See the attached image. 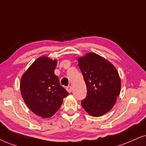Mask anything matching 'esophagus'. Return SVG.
Segmentation results:
<instances>
[{
	"instance_id": "1",
	"label": "esophagus",
	"mask_w": 146,
	"mask_h": 146,
	"mask_svg": "<svg viewBox=\"0 0 146 146\" xmlns=\"http://www.w3.org/2000/svg\"><path fill=\"white\" fill-rule=\"evenodd\" d=\"M66 90H67V91L69 92V93H71L72 91V88L71 86H67V88H66Z\"/></svg>"
}]
</instances>
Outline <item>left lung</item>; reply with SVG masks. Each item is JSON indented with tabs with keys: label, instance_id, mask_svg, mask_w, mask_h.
<instances>
[{
	"label": "left lung",
	"instance_id": "left-lung-1",
	"mask_svg": "<svg viewBox=\"0 0 146 146\" xmlns=\"http://www.w3.org/2000/svg\"><path fill=\"white\" fill-rule=\"evenodd\" d=\"M77 60L88 91L86 98L82 101V107L93 117L107 113L121 92L117 70L111 62L96 53H88Z\"/></svg>",
	"mask_w": 146,
	"mask_h": 146
}]
</instances>
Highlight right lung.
<instances>
[{"mask_svg":"<svg viewBox=\"0 0 146 146\" xmlns=\"http://www.w3.org/2000/svg\"><path fill=\"white\" fill-rule=\"evenodd\" d=\"M56 64V60L40 57L21 79L20 90L24 102L34 113L43 118L54 115L64 98L69 95L54 75Z\"/></svg>","mask_w":146,"mask_h":146,"instance_id":"obj_1","label":"right lung"}]
</instances>
